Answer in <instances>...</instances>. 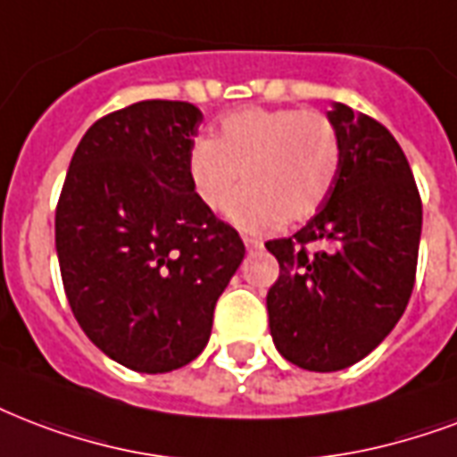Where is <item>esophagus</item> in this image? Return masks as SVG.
Instances as JSON below:
<instances>
[{"instance_id":"34e87169","label":"esophagus","mask_w":457,"mask_h":457,"mask_svg":"<svg viewBox=\"0 0 457 457\" xmlns=\"http://www.w3.org/2000/svg\"><path fill=\"white\" fill-rule=\"evenodd\" d=\"M244 246H246V252H259L263 249V242L261 239H253V237H242Z\"/></svg>"}]
</instances>
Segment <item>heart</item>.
<instances>
[{
	"mask_svg": "<svg viewBox=\"0 0 457 457\" xmlns=\"http://www.w3.org/2000/svg\"><path fill=\"white\" fill-rule=\"evenodd\" d=\"M340 170L333 121L304 110H242L225 117L215 141H196L187 158L191 189L244 229L309 220L328 198Z\"/></svg>",
	"mask_w": 457,
	"mask_h": 457,
	"instance_id": "b5f03b06",
	"label": "heart"
}]
</instances>
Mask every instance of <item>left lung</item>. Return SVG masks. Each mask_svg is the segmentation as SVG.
Masks as SVG:
<instances>
[{
	"mask_svg": "<svg viewBox=\"0 0 457 457\" xmlns=\"http://www.w3.org/2000/svg\"><path fill=\"white\" fill-rule=\"evenodd\" d=\"M326 117L340 141L336 184L297 235L266 244L280 263L266 297L270 336L309 371L353 367L395 328L422 237V201L391 131L343 103ZM312 241L321 253L305 252Z\"/></svg>",
	"mask_w": 457,
	"mask_h": 457,
	"instance_id": "1",
	"label": "left lung"
}]
</instances>
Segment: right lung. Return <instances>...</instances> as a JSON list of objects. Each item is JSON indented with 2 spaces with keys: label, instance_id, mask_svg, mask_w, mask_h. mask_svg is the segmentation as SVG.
<instances>
[{
  "label": "right lung",
  "instance_id": "right-lung-1",
  "mask_svg": "<svg viewBox=\"0 0 457 457\" xmlns=\"http://www.w3.org/2000/svg\"><path fill=\"white\" fill-rule=\"evenodd\" d=\"M204 114L144 100L97 120L76 145L54 218L76 321L110 360L141 374L204 353L215 302L244 259L235 228L191 189L187 158Z\"/></svg>",
  "mask_w": 457,
  "mask_h": 457
}]
</instances>
